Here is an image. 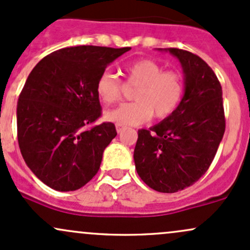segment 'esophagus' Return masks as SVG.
I'll return each instance as SVG.
<instances>
[{"label":"esophagus","instance_id":"esophagus-1","mask_svg":"<svg viewBox=\"0 0 250 250\" xmlns=\"http://www.w3.org/2000/svg\"><path fill=\"white\" fill-rule=\"evenodd\" d=\"M125 129V127H123V125H116V130H117V133H122V130Z\"/></svg>","mask_w":250,"mask_h":250}]
</instances>
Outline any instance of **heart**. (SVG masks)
I'll use <instances>...</instances> for the list:
<instances>
[{
    "label": "heart",
    "mask_w": 250,
    "mask_h": 250,
    "mask_svg": "<svg viewBox=\"0 0 250 250\" xmlns=\"http://www.w3.org/2000/svg\"><path fill=\"white\" fill-rule=\"evenodd\" d=\"M127 83L138 85L133 98L135 102L121 104L104 112V119L129 127L146 123L154 115L163 120L175 111L184 95V79L179 72L164 71L160 64L149 59L131 62L125 68ZM96 94L105 104L122 97V83L116 76L104 71L96 82Z\"/></svg>",
    "instance_id": "b5f03b06"
}]
</instances>
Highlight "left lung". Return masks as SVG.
Masks as SVG:
<instances>
[{
    "label": "left lung",
    "instance_id": "obj_1",
    "mask_svg": "<svg viewBox=\"0 0 250 250\" xmlns=\"http://www.w3.org/2000/svg\"><path fill=\"white\" fill-rule=\"evenodd\" d=\"M179 60L184 95L175 111L140 129L135 168L153 190L174 193L194 184L215 158L226 130L222 86L209 65L191 52L159 48Z\"/></svg>",
    "mask_w": 250,
    "mask_h": 250
}]
</instances>
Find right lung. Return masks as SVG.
<instances>
[{"mask_svg":"<svg viewBox=\"0 0 250 250\" xmlns=\"http://www.w3.org/2000/svg\"><path fill=\"white\" fill-rule=\"evenodd\" d=\"M129 49L62 48L29 73L16 108L19 147L33 173L53 190H78L100 169L117 133L111 122L87 127L101 116L96 82Z\"/></svg>","mask_w":250,"mask_h":250,"instance_id":"add662e5","label":"right lung"}]
</instances>
